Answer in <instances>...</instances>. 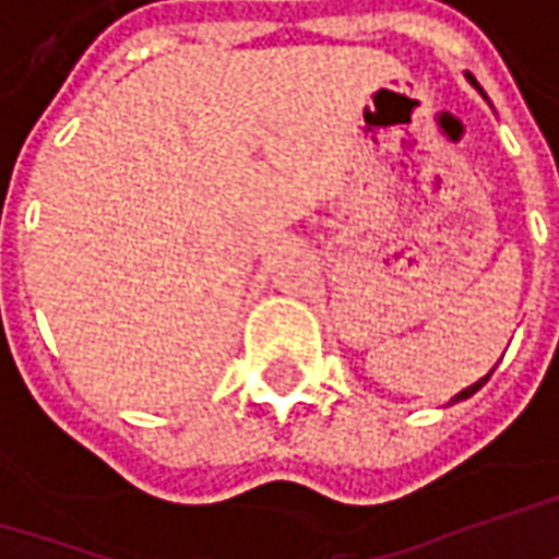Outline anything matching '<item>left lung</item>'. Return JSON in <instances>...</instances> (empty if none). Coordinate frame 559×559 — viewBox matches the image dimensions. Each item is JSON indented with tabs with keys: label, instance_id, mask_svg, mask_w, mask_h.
<instances>
[{
	"label": "left lung",
	"instance_id": "8db88e82",
	"mask_svg": "<svg viewBox=\"0 0 559 559\" xmlns=\"http://www.w3.org/2000/svg\"><path fill=\"white\" fill-rule=\"evenodd\" d=\"M488 376H491V373H488ZM488 376H485V379H479V382H476V385H469V389H463L461 395L454 397V401H463V397H469V395H473V392H479V389H483L485 382H488Z\"/></svg>",
	"mask_w": 559,
	"mask_h": 559
}]
</instances>
